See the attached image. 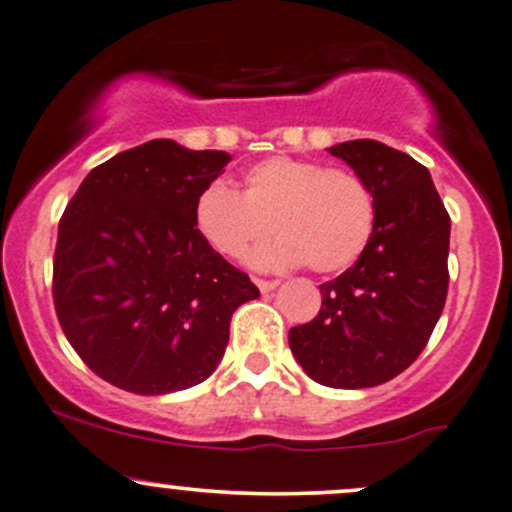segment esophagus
I'll return each mask as SVG.
<instances>
[{
  "instance_id": "34e87169",
  "label": "esophagus",
  "mask_w": 512,
  "mask_h": 512,
  "mask_svg": "<svg viewBox=\"0 0 512 512\" xmlns=\"http://www.w3.org/2000/svg\"><path fill=\"white\" fill-rule=\"evenodd\" d=\"M255 284L262 294H267V292H272V289H277L279 282L277 279H255Z\"/></svg>"
}]
</instances>
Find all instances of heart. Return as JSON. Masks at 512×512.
<instances>
[{
    "label": "heart",
    "instance_id": "heart-1",
    "mask_svg": "<svg viewBox=\"0 0 512 512\" xmlns=\"http://www.w3.org/2000/svg\"><path fill=\"white\" fill-rule=\"evenodd\" d=\"M203 242L242 260L267 233L255 265H309L319 274L346 272L360 260L378 223V203L360 174L314 159L270 157L250 166L240 193L225 184L203 188L193 206Z\"/></svg>",
    "mask_w": 512,
    "mask_h": 512
}]
</instances>
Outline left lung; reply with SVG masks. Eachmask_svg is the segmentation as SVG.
<instances>
[{"instance_id":"8db88e82","label":"left lung","mask_w":512,"mask_h":512,"mask_svg":"<svg viewBox=\"0 0 512 512\" xmlns=\"http://www.w3.org/2000/svg\"><path fill=\"white\" fill-rule=\"evenodd\" d=\"M365 179L378 223L360 260L321 284V311L289 331L311 380L360 390L392 380L424 351L449 289L451 218L432 176L375 139L328 147Z\"/></svg>"}]
</instances>
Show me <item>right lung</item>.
<instances>
[{
  "instance_id": "1",
  "label": "right lung",
  "mask_w": 512,
  "mask_h": 512,
  "mask_svg": "<svg viewBox=\"0 0 512 512\" xmlns=\"http://www.w3.org/2000/svg\"><path fill=\"white\" fill-rule=\"evenodd\" d=\"M230 154L171 139L95 166L58 223L53 304L83 363L120 390L166 395L218 368L233 311L260 297L198 235L193 206Z\"/></svg>"
}]
</instances>
